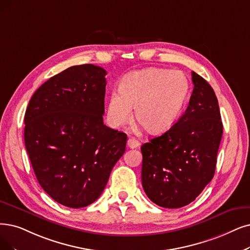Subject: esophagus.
Masks as SVG:
<instances>
[{"mask_svg": "<svg viewBox=\"0 0 250 250\" xmlns=\"http://www.w3.org/2000/svg\"><path fill=\"white\" fill-rule=\"evenodd\" d=\"M127 146L130 147V148H136L139 146V143L136 138L134 137H130L127 141Z\"/></svg>", "mask_w": 250, "mask_h": 250, "instance_id": "esophagus-1", "label": "esophagus"}]
</instances>
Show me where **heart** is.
I'll return each instance as SVG.
<instances>
[{"label":"heart","mask_w":250,"mask_h":250,"mask_svg":"<svg viewBox=\"0 0 250 250\" xmlns=\"http://www.w3.org/2000/svg\"><path fill=\"white\" fill-rule=\"evenodd\" d=\"M188 88V78L179 71L151 67L128 74L108 97L109 122L114 126L128 122L134 106L136 121L146 132H163L181 113Z\"/></svg>","instance_id":"heart-1"}]
</instances>
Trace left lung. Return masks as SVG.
<instances>
[{
    "label": "left lung",
    "mask_w": 250,
    "mask_h": 250,
    "mask_svg": "<svg viewBox=\"0 0 250 250\" xmlns=\"http://www.w3.org/2000/svg\"><path fill=\"white\" fill-rule=\"evenodd\" d=\"M188 105L162 135L142 146V183L146 196L165 208L194 201L214 175L223 135L218 102L212 87L192 72Z\"/></svg>",
    "instance_id": "8db88e82"
}]
</instances>
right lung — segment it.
I'll return each instance as SVG.
<instances>
[{
	"label": "right lung",
	"mask_w": 250,
	"mask_h": 250,
	"mask_svg": "<svg viewBox=\"0 0 250 250\" xmlns=\"http://www.w3.org/2000/svg\"><path fill=\"white\" fill-rule=\"evenodd\" d=\"M106 72L71 66L32 96L24 144L39 184L57 203L85 207L102 195L127 135L104 124Z\"/></svg>",
	"instance_id": "right-lung-1"
}]
</instances>
